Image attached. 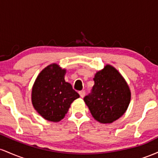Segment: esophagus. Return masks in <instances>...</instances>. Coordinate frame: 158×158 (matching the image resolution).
<instances>
[{
    "label": "esophagus",
    "mask_w": 158,
    "mask_h": 158,
    "mask_svg": "<svg viewBox=\"0 0 158 158\" xmlns=\"http://www.w3.org/2000/svg\"><path fill=\"white\" fill-rule=\"evenodd\" d=\"M79 95H80V97L81 98H83L85 95V90H81V91L79 92Z\"/></svg>",
    "instance_id": "1"
}]
</instances>
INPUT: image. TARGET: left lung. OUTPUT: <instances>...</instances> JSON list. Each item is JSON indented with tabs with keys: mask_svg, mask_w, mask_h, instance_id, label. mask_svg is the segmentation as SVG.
<instances>
[{
	"mask_svg": "<svg viewBox=\"0 0 158 158\" xmlns=\"http://www.w3.org/2000/svg\"><path fill=\"white\" fill-rule=\"evenodd\" d=\"M92 93L84 98L96 120L112 123L126 113L131 101V90L120 73L110 64L95 73Z\"/></svg>",
	"mask_w": 158,
	"mask_h": 158,
	"instance_id": "left-lung-1",
	"label": "left lung"
}]
</instances>
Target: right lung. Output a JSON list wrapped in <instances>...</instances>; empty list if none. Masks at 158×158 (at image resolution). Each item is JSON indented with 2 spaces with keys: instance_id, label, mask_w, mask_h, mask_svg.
Returning a JSON list of instances; mask_svg holds the SVG:
<instances>
[{
  "instance_id": "obj_1",
  "label": "right lung",
  "mask_w": 158,
  "mask_h": 158,
  "mask_svg": "<svg viewBox=\"0 0 158 158\" xmlns=\"http://www.w3.org/2000/svg\"><path fill=\"white\" fill-rule=\"evenodd\" d=\"M66 72V69L52 63L40 72L32 85V106L48 121H61L68 113L71 103L79 97L72 85L65 81Z\"/></svg>"
}]
</instances>
